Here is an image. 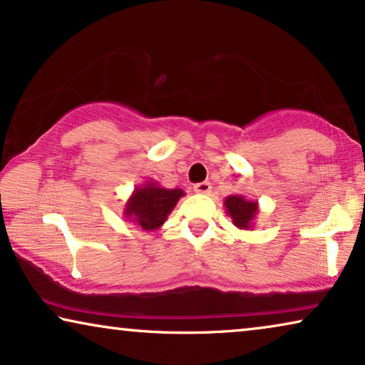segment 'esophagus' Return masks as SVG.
Segmentation results:
<instances>
[{
  "label": "esophagus",
  "instance_id": "obj_1",
  "mask_svg": "<svg viewBox=\"0 0 365 365\" xmlns=\"http://www.w3.org/2000/svg\"><path fill=\"white\" fill-rule=\"evenodd\" d=\"M194 192H197V194H209V192H211V182L202 181V182L194 184Z\"/></svg>",
  "mask_w": 365,
  "mask_h": 365
}]
</instances>
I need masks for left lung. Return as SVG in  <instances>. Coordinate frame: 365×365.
Instances as JSON below:
<instances>
[{"label": "left lung", "instance_id": "8db88e82", "mask_svg": "<svg viewBox=\"0 0 365 365\" xmlns=\"http://www.w3.org/2000/svg\"><path fill=\"white\" fill-rule=\"evenodd\" d=\"M224 207H226L227 216L232 219V224L237 229H249L254 227V221L259 214V202L257 201H249L241 194H232L224 199Z\"/></svg>", "mask_w": 365, "mask_h": 365}]
</instances>
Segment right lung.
Wrapping results in <instances>:
<instances>
[{"label":"right lung","instance_id":"right-lung-1","mask_svg":"<svg viewBox=\"0 0 365 365\" xmlns=\"http://www.w3.org/2000/svg\"><path fill=\"white\" fill-rule=\"evenodd\" d=\"M184 196L182 189H168L154 179L144 181L124 204L123 216L129 224H134L144 232L156 231L166 222L169 214Z\"/></svg>","mask_w":365,"mask_h":365}]
</instances>
